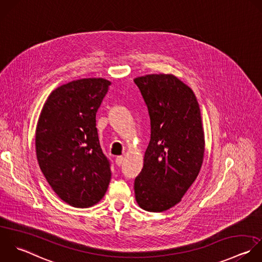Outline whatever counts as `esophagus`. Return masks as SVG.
Listing matches in <instances>:
<instances>
[{"label":"esophagus","mask_w":262,"mask_h":262,"mask_svg":"<svg viewBox=\"0 0 262 262\" xmlns=\"http://www.w3.org/2000/svg\"><path fill=\"white\" fill-rule=\"evenodd\" d=\"M115 162H116V165H118V166L122 165V163L124 162V157L123 156H117L116 159H115Z\"/></svg>","instance_id":"1"}]
</instances>
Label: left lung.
Masks as SVG:
<instances>
[{"label": "left lung", "instance_id": "left-lung-1", "mask_svg": "<svg viewBox=\"0 0 262 262\" xmlns=\"http://www.w3.org/2000/svg\"><path fill=\"white\" fill-rule=\"evenodd\" d=\"M148 107L151 140L135 180L139 206L162 212L181 202L204 158L200 107L193 91L172 74L135 78Z\"/></svg>", "mask_w": 262, "mask_h": 262}]
</instances>
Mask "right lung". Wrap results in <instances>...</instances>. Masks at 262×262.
Instances as JSON below:
<instances>
[{
    "mask_svg": "<svg viewBox=\"0 0 262 262\" xmlns=\"http://www.w3.org/2000/svg\"><path fill=\"white\" fill-rule=\"evenodd\" d=\"M110 84L104 78L65 83L51 93L38 118V165L53 191L73 207L97 204L110 183L111 163L96 127V114Z\"/></svg>",
    "mask_w": 262,
    "mask_h": 262,
    "instance_id": "obj_1",
    "label": "right lung"
}]
</instances>
